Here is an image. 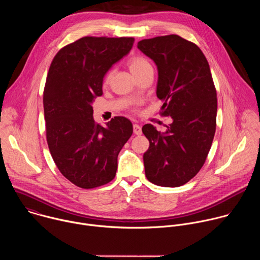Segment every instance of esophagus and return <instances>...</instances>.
<instances>
[{"mask_svg":"<svg viewBox=\"0 0 260 260\" xmlns=\"http://www.w3.org/2000/svg\"><path fill=\"white\" fill-rule=\"evenodd\" d=\"M134 134H135V135H141V134H142V128H141V126H140L139 124H137V123L134 124Z\"/></svg>","mask_w":260,"mask_h":260,"instance_id":"34e87169","label":"esophagus"}]
</instances>
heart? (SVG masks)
<instances>
[{"mask_svg": "<svg viewBox=\"0 0 260 260\" xmlns=\"http://www.w3.org/2000/svg\"><path fill=\"white\" fill-rule=\"evenodd\" d=\"M149 66H150V63L148 62V60L145 57H143V56H134L128 61V67H129V69H131L133 74H136V73L140 72L141 70H143V69H145L147 67H149ZM112 75H113V70H110L106 74V76L104 78L105 83H108L110 81V79H111V77H112Z\"/></svg>", "mask_w": 260, "mask_h": 260, "instance_id": "b5f03b06", "label": "heart"}]
</instances>
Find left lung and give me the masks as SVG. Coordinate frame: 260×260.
<instances>
[{"label": "left lung", "instance_id": "left-lung-1", "mask_svg": "<svg viewBox=\"0 0 260 260\" xmlns=\"http://www.w3.org/2000/svg\"><path fill=\"white\" fill-rule=\"evenodd\" d=\"M138 48L157 66L160 114L173 119L166 133L152 124L142 127L149 140L145 174L158 186L178 187L200 172L216 131L217 93L209 62L199 46L178 35L142 40Z\"/></svg>", "mask_w": 260, "mask_h": 260}]
</instances>
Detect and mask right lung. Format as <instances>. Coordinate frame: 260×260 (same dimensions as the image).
Instances as JSON below:
<instances>
[{
    "label": "right lung",
    "instance_id": "add662e5",
    "mask_svg": "<svg viewBox=\"0 0 260 260\" xmlns=\"http://www.w3.org/2000/svg\"><path fill=\"white\" fill-rule=\"evenodd\" d=\"M134 42L132 37H83L62 47L50 64L43 93L47 144L59 172L78 187L112 181L117 156L133 134L122 116L106 127L95 123L92 103L103 94L106 73Z\"/></svg>",
    "mask_w": 260,
    "mask_h": 260
}]
</instances>
